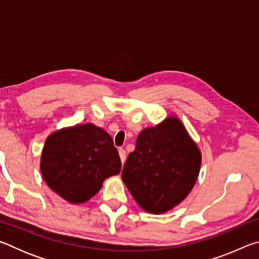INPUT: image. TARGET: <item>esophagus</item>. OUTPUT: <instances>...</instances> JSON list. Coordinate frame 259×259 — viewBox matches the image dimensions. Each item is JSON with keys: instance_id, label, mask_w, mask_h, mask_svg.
Segmentation results:
<instances>
[{"instance_id": "esophagus-1", "label": "esophagus", "mask_w": 259, "mask_h": 259, "mask_svg": "<svg viewBox=\"0 0 259 259\" xmlns=\"http://www.w3.org/2000/svg\"><path fill=\"white\" fill-rule=\"evenodd\" d=\"M119 154H120V159H121L122 164H123L124 162H125V151L123 150V148H120V150H119Z\"/></svg>"}]
</instances>
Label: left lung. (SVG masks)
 <instances>
[{"label": "left lung", "instance_id": "1", "mask_svg": "<svg viewBox=\"0 0 259 259\" xmlns=\"http://www.w3.org/2000/svg\"><path fill=\"white\" fill-rule=\"evenodd\" d=\"M202 154L171 114L140 131L122 170V181L144 211L160 214L183 202L198 181Z\"/></svg>", "mask_w": 259, "mask_h": 259}]
</instances>
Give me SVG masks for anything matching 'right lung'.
<instances>
[{
  "label": "right lung",
  "mask_w": 259,
  "mask_h": 259,
  "mask_svg": "<svg viewBox=\"0 0 259 259\" xmlns=\"http://www.w3.org/2000/svg\"><path fill=\"white\" fill-rule=\"evenodd\" d=\"M40 169L60 198L81 204L97 194L105 179L120 174L121 160L106 131L94 123H77L48 136Z\"/></svg>",
  "instance_id": "obj_1"
}]
</instances>
